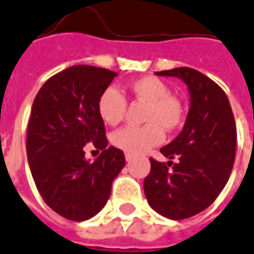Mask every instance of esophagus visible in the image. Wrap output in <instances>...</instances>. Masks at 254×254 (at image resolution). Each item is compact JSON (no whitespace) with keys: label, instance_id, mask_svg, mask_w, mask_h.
<instances>
[{"label":"esophagus","instance_id":"34e87169","mask_svg":"<svg viewBox=\"0 0 254 254\" xmlns=\"http://www.w3.org/2000/svg\"><path fill=\"white\" fill-rule=\"evenodd\" d=\"M126 160H127V162H131V160H132L133 158H135V155L133 154H129V152H126Z\"/></svg>","mask_w":254,"mask_h":254}]
</instances>
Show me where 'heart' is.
I'll return each mask as SVG.
<instances>
[{"label":"heart","instance_id":"b5f03b06","mask_svg":"<svg viewBox=\"0 0 254 254\" xmlns=\"http://www.w3.org/2000/svg\"><path fill=\"white\" fill-rule=\"evenodd\" d=\"M128 91L136 99L147 103L144 122L147 125L126 126L114 132L111 141L115 147L129 154H141L164 140L167 131L178 128L183 121V107L170 87L155 76H141L128 84ZM125 96L115 87H107L98 100V111L105 123L117 126L126 114Z\"/></svg>","mask_w":254,"mask_h":254}]
</instances>
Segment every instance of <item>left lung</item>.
<instances>
[{"instance_id":"8db88e82","label":"left lung","mask_w":254,"mask_h":254,"mask_svg":"<svg viewBox=\"0 0 254 254\" xmlns=\"http://www.w3.org/2000/svg\"><path fill=\"white\" fill-rule=\"evenodd\" d=\"M187 84L190 110L182 132L160 148L178 162H151L144 193L151 208L171 220L197 215L211 205L228 183L236 154V123L223 88L190 67L155 72ZM173 166L171 170L168 166Z\"/></svg>"}]
</instances>
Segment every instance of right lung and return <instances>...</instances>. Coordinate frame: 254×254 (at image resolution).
<instances>
[{"label":"right lung","mask_w":254,"mask_h":254,"mask_svg":"<svg viewBox=\"0 0 254 254\" xmlns=\"http://www.w3.org/2000/svg\"><path fill=\"white\" fill-rule=\"evenodd\" d=\"M118 74L78 64L45 82L35 96L27 126L26 152L37 190L64 219L84 221L99 213L111 184L126 164L122 149L107 147L98 100ZM102 154L90 162L84 145Z\"/></svg>","instance_id":"1"}]
</instances>
